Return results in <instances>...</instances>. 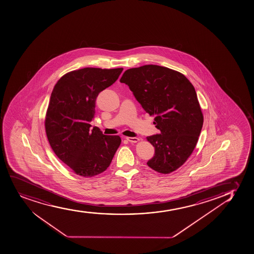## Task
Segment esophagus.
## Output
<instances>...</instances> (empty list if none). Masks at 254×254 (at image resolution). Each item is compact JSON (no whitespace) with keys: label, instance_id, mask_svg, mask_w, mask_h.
<instances>
[{"label":"esophagus","instance_id":"obj_1","mask_svg":"<svg viewBox=\"0 0 254 254\" xmlns=\"http://www.w3.org/2000/svg\"><path fill=\"white\" fill-rule=\"evenodd\" d=\"M127 140L128 142L136 143V142H137L138 141H139V138H137V137H127Z\"/></svg>","mask_w":254,"mask_h":254}]
</instances>
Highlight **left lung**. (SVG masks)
Listing matches in <instances>:
<instances>
[{"label":"left lung","mask_w":254,"mask_h":254,"mask_svg":"<svg viewBox=\"0 0 254 254\" xmlns=\"http://www.w3.org/2000/svg\"><path fill=\"white\" fill-rule=\"evenodd\" d=\"M120 82L145 112L155 116L160 133L147 137L155 148L147 165L161 174L179 169L194 150L204 121L193 85L180 72L155 64L129 68Z\"/></svg>","instance_id":"8db88e82"}]
</instances>
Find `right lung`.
<instances>
[{"label":"right lung","instance_id":"right-lung-1","mask_svg":"<svg viewBox=\"0 0 254 254\" xmlns=\"http://www.w3.org/2000/svg\"><path fill=\"white\" fill-rule=\"evenodd\" d=\"M123 68H84L61 77L50 96L45 118L53 151L76 175L92 177L104 172L120 146L119 136L104 135L90 123L99 93L114 84Z\"/></svg>","mask_w":254,"mask_h":254}]
</instances>
